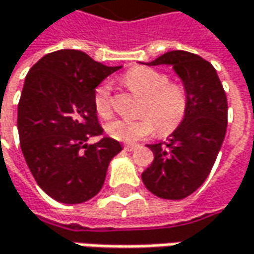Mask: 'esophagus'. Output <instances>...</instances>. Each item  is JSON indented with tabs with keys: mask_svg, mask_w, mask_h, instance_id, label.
Here are the masks:
<instances>
[{
	"mask_svg": "<svg viewBox=\"0 0 254 254\" xmlns=\"http://www.w3.org/2000/svg\"><path fill=\"white\" fill-rule=\"evenodd\" d=\"M136 148H138L136 144H127V145H125V150L127 151H133L136 150Z\"/></svg>",
	"mask_w": 254,
	"mask_h": 254,
	"instance_id": "34e87169",
	"label": "esophagus"
}]
</instances>
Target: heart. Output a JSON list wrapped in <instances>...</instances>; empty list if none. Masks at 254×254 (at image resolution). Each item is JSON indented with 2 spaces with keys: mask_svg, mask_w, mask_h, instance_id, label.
<instances>
[{
  "mask_svg": "<svg viewBox=\"0 0 254 254\" xmlns=\"http://www.w3.org/2000/svg\"><path fill=\"white\" fill-rule=\"evenodd\" d=\"M167 75L148 66H133L122 75L124 84L142 94L138 119H115L106 125L107 133L122 142H136L151 136L157 127L161 133L174 130L183 121L188 110L186 90L167 81ZM94 107L102 118L112 115L110 84L104 81L94 90Z\"/></svg>",
  "mask_w": 254,
  "mask_h": 254,
  "instance_id": "heart-1",
  "label": "heart"
}]
</instances>
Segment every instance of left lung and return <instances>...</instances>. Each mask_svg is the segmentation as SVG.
Listing matches in <instances>:
<instances>
[{"label":"left lung","mask_w":254,"mask_h":254,"mask_svg":"<svg viewBox=\"0 0 254 254\" xmlns=\"http://www.w3.org/2000/svg\"><path fill=\"white\" fill-rule=\"evenodd\" d=\"M147 65H170L183 82L188 110L167 142L148 144L154 160L142 173L145 188L163 199H183L206 180L227 130V96L215 68L199 55L172 51Z\"/></svg>","instance_id":"8db88e82"}]
</instances>
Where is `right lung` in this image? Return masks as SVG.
Listing matches in <instances>:
<instances>
[{
    "mask_svg": "<svg viewBox=\"0 0 254 254\" xmlns=\"http://www.w3.org/2000/svg\"><path fill=\"white\" fill-rule=\"evenodd\" d=\"M121 69L87 54L61 49L29 71L17 110L20 147L40 189L62 203H82L102 189L112 158L122 151L113 138L88 144L103 133L94 90Z\"/></svg>",
    "mask_w": 254,
    "mask_h": 254,
    "instance_id": "obj_1",
    "label": "right lung"
}]
</instances>
